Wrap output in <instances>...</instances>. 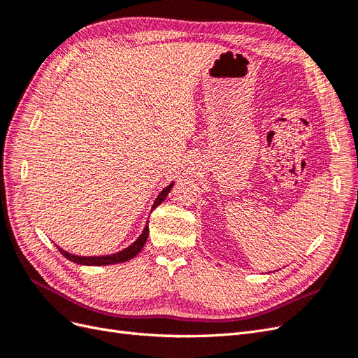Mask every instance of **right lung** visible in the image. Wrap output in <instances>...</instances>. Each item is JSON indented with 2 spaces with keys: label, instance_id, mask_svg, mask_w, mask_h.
I'll list each match as a JSON object with an SVG mask.
<instances>
[{
  "label": "right lung",
  "instance_id": "right-lung-1",
  "mask_svg": "<svg viewBox=\"0 0 358 358\" xmlns=\"http://www.w3.org/2000/svg\"><path fill=\"white\" fill-rule=\"evenodd\" d=\"M173 188V183H170L169 187H166L164 189H162L159 192V196L157 197V200L154 201V206L152 209H155L157 206H159L162 201H164V199L169 196L170 189ZM148 236H149V227L148 224L145 225V229L142 231V234L138 236V239L129 245L128 248H125L124 251L121 252H116V254H110V255H103V257H80V255H73L67 251H64V249H61L59 246H57L59 249V252L66 257L67 259H70V262L76 263V264H82V266H107V264H116V263H124V262H128V259L134 258L140 251H142V248L145 246L146 241H148Z\"/></svg>",
  "mask_w": 358,
  "mask_h": 358
}]
</instances>
